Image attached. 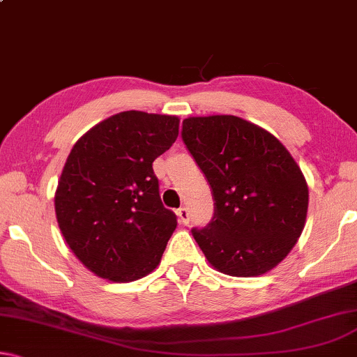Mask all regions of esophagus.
<instances>
[{"instance_id": "1", "label": "esophagus", "mask_w": 357, "mask_h": 357, "mask_svg": "<svg viewBox=\"0 0 357 357\" xmlns=\"http://www.w3.org/2000/svg\"><path fill=\"white\" fill-rule=\"evenodd\" d=\"M178 217L181 223H189V208L188 207L178 208Z\"/></svg>"}]
</instances>
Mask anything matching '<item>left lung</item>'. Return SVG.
Wrapping results in <instances>:
<instances>
[{"instance_id": "left-lung-1", "label": "left lung", "mask_w": 357, "mask_h": 357, "mask_svg": "<svg viewBox=\"0 0 357 357\" xmlns=\"http://www.w3.org/2000/svg\"><path fill=\"white\" fill-rule=\"evenodd\" d=\"M181 137L206 176L213 217L192 236L223 274L268 273L297 243L308 208V188L286 146L236 116L189 117Z\"/></svg>"}]
</instances>
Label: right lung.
I'll return each instance as SVG.
<instances>
[{
    "label": "right lung",
    "mask_w": 357,
    "mask_h": 357,
    "mask_svg": "<svg viewBox=\"0 0 357 357\" xmlns=\"http://www.w3.org/2000/svg\"><path fill=\"white\" fill-rule=\"evenodd\" d=\"M179 119L126 111L76 142L55 213L76 258L99 278L130 282L158 266L178 220L160 197L153 161L178 139Z\"/></svg>",
    "instance_id": "1"
}]
</instances>
